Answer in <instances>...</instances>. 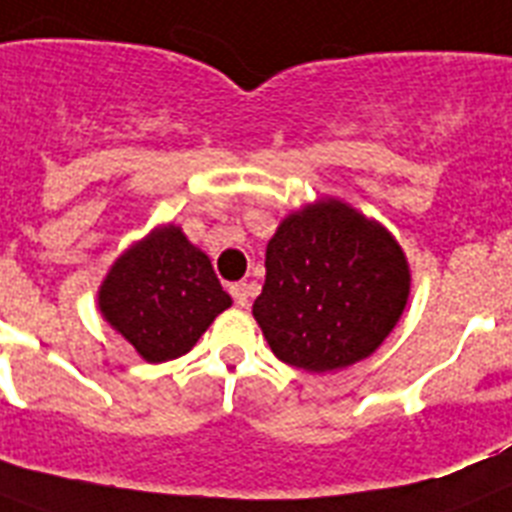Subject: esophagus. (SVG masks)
<instances>
[{"mask_svg":"<svg viewBox=\"0 0 512 512\" xmlns=\"http://www.w3.org/2000/svg\"><path fill=\"white\" fill-rule=\"evenodd\" d=\"M252 294H255V286L247 281L234 283V286H231V296H234L236 307H249V296Z\"/></svg>","mask_w":512,"mask_h":512,"instance_id":"1","label":"esophagus"}]
</instances>
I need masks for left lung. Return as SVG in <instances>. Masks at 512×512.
I'll use <instances>...</instances> for the list:
<instances>
[{
    "instance_id": "obj_1",
    "label": "left lung",
    "mask_w": 512,
    "mask_h": 512,
    "mask_svg": "<svg viewBox=\"0 0 512 512\" xmlns=\"http://www.w3.org/2000/svg\"><path fill=\"white\" fill-rule=\"evenodd\" d=\"M409 289V263L390 231L328 197L281 221L252 315L281 362L333 372L388 338Z\"/></svg>"
}]
</instances>
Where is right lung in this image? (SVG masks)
I'll return each instance as SVG.
<instances>
[{"mask_svg":"<svg viewBox=\"0 0 512 512\" xmlns=\"http://www.w3.org/2000/svg\"><path fill=\"white\" fill-rule=\"evenodd\" d=\"M98 307L145 362L158 364L187 354L231 307V296L203 249L169 223L117 257L98 289Z\"/></svg>","mask_w":512,"mask_h":512,"instance_id":"obj_1","label":"right lung"}]
</instances>
